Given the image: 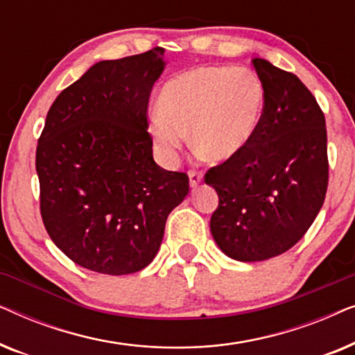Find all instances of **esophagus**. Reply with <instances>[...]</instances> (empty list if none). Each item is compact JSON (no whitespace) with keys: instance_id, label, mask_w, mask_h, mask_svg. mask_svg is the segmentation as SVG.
I'll return each mask as SVG.
<instances>
[{"instance_id":"34e87169","label":"esophagus","mask_w":355,"mask_h":355,"mask_svg":"<svg viewBox=\"0 0 355 355\" xmlns=\"http://www.w3.org/2000/svg\"><path fill=\"white\" fill-rule=\"evenodd\" d=\"M202 179H203L202 171H196V169H191V171H189V182H191L192 187H197L198 184L202 182Z\"/></svg>"}]
</instances>
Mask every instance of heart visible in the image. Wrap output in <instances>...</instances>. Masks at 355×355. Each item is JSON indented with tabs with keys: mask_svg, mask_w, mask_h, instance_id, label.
<instances>
[{
	"mask_svg": "<svg viewBox=\"0 0 355 355\" xmlns=\"http://www.w3.org/2000/svg\"><path fill=\"white\" fill-rule=\"evenodd\" d=\"M263 105V84L249 67H196L163 85L150 132L168 159L182 148L189 130L202 158L226 162L249 144Z\"/></svg>",
	"mask_w": 355,
	"mask_h": 355,
	"instance_id": "b5f03b06",
	"label": "heart"
}]
</instances>
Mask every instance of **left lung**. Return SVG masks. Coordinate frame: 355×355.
<instances>
[{
    "label": "left lung",
    "instance_id": "1",
    "mask_svg": "<svg viewBox=\"0 0 355 355\" xmlns=\"http://www.w3.org/2000/svg\"><path fill=\"white\" fill-rule=\"evenodd\" d=\"M252 64L265 89L259 128L239 153L205 174L220 197L213 239L239 261L268 260L297 244L328 189L327 125L312 92L266 60Z\"/></svg>",
    "mask_w": 355,
    "mask_h": 355
}]
</instances>
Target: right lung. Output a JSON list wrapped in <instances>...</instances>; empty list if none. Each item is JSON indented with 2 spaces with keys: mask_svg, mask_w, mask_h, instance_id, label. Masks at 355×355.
I'll list each match as a JSON object with an SVG mask.
<instances>
[{
  "mask_svg": "<svg viewBox=\"0 0 355 355\" xmlns=\"http://www.w3.org/2000/svg\"><path fill=\"white\" fill-rule=\"evenodd\" d=\"M163 48L100 61L53 101L37 145L40 213L74 263L103 275L145 268L166 218L189 192L186 173L153 159L148 98Z\"/></svg>",
  "mask_w": 355,
  "mask_h": 355,
  "instance_id": "obj_1",
  "label": "right lung"
}]
</instances>
